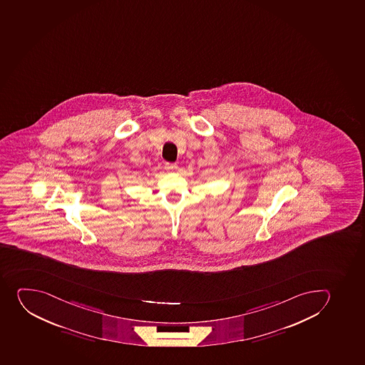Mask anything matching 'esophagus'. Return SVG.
Returning a JSON list of instances; mask_svg holds the SVG:
<instances>
[{
  "label": "esophagus",
  "mask_w": 365,
  "mask_h": 365,
  "mask_svg": "<svg viewBox=\"0 0 365 365\" xmlns=\"http://www.w3.org/2000/svg\"><path fill=\"white\" fill-rule=\"evenodd\" d=\"M176 169H178V164L165 163V170L171 171L176 170Z\"/></svg>",
  "instance_id": "1"
}]
</instances>
